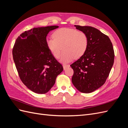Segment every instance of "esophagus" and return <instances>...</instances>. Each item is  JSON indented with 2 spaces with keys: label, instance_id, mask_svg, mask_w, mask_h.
Listing matches in <instances>:
<instances>
[{
  "label": "esophagus",
  "instance_id": "esophagus-1",
  "mask_svg": "<svg viewBox=\"0 0 128 128\" xmlns=\"http://www.w3.org/2000/svg\"><path fill=\"white\" fill-rule=\"evenodd\" d=\"M62 66H63L64 69V70H65V69H66L67 68L69 67V66H69V64H64L62 65Z\"/></svg>",
  "mask_w": 128,
  "mask_h": 128
}]
</instances>
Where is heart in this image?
<instances>
[{"mask_svg": "<svg viewBox=\"0 0 128 128\" xmlns=\"http://www.w3.org/2000/svg\"><path fill=\"white\" fill-rule=\"evenodd\" d=\"M53 38H47L46 45L52 55L56 59L60 57L62 48L61 61L66 63L74 58L78 59L86 51L88 38L82 32L74 29L63 28L56 30Z\"/></svg>", "mask_w": 128, "mask_h": 128, "instance_id": "1", "label": "heart"}]
</instances>
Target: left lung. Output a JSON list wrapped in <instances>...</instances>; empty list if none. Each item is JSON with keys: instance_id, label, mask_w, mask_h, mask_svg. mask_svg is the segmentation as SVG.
I'll list each match as a JSON object with an SVG mask.
<instances>
[{"instance_id": "1", "label": "left lung", "mask_w": 128, "mask_h": 128, "mask_svg": "<svg viewBox=\"0 0 128 128\" xmlns=\"http://www.w3.org/2000/svg\"><path fill=\"white\" fill-rule=\"evenodd\" d=\"M75 26L86 34L88 46L84 54L70 65L74 70L72 80L79 91L88 94L105 83L114 64V49L110 38L97 29Z\"/></svg>"}]
</instances>
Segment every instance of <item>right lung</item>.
<instances>
[{
    "instance_id": "1",
    "label": "right lung",
    "mask_w": 128,
    "mask_h": 128,
    "mask_svg": "<svg viewBox=\"0 0 128 128\" xmlns=\"http://www.w3.org/2000/svg\"><path fill=\"white\" fill-rule=\"evenodd\" d=\"M58 26L34 28L18 36L13 49L15 66L22 82L31 91L44 94L50 90L63 67L46 45V36Z\"/></svg>"
}]
</instances>
